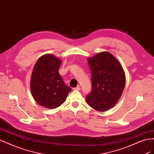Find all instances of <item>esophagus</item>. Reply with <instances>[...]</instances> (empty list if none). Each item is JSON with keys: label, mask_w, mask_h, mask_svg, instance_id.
<instances>
[{"label": "esophagus", "mask_w": 154, "mask_h": 154, "mask_svg": "<svg viewBox=\"0 0 154 154\" xmlns=\"http://www.w3.org/2000/svg\"><path fill=\"white\" fill-rule=\"evenodd\" d=\"M72 89L74 90V91H79V90H80V86H78L75 88H73Z\"/></svg>", "instance_id": "34e87169"}]
</instances>
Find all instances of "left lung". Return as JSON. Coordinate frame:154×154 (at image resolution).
<instances>
[{"instance_id":"obj_1","label":"left lung","mask_w":154,"mask_h":154,"mask_svg":"<svg viewBox=\"0 0 154 154\" xmlns=\"http://www.w3.org/2000/svg\"><path fill=\"white\" fill-rule=\"evenodd\" d=\"M92 76V90L86 96L87 104L97 111L113 107L122 96L125 74L119 62L111 53L103 51L88 58Z\"/></svg>"}]
</instances>
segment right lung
Returning a JSON list of instances; mask_svg holds the SVG:
<instances>
[{
	"label": "right lung",
	"mask_w": 154,
	"mask_h": 154,
	"mask_svg": "<svg viewBox=\"0 0 154 154\" xmlns=\"http://www.w3.org/2000/svg\"><path fill=\"white\" fill-rule=\"evenodd\" d=\"M62 62L54 54H46L38 59L32 70L31 94L37 103L46 109H54L63 104L71 91L58 72Z\"/></svg>",
	"instance_id": "right-lung-1"
}]
</instances>
